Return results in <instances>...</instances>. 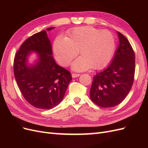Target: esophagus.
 I'll use <instances>...</instances> for the list:
<instances>
[{
	"label": "esophagus",
	"instance_id": "1",
	"mask_svg": "<svg viewBox=\"0 0 148 148\" xmlns=\"http://www.w3.org/2000/svg\"><path fill=\"white\" fill-rule=\"evenodd\" d=\"M80 75L78 73H72L71 76H72V78H76V77H78Z\"/></svg>",
	"mask_w": 148,
	"mask_h": 148
}]
</instances>
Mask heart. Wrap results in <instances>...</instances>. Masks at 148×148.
Instances as JSON below:
<instances>
[{"label": "heart", "instance_id": "1", "mask_svg": "<svg viewBox=\"0 0 148 148\" xmlns=\"http://www.w3.org/2000/svg\"><path fill=\"white\" fill-rule=\"evenodd\" d=\"M116 49L114 35L108 30H101L91 26L69 30L66 38L59 36L53 42L56 59L64 66H68L78 53L72 64L76 71H84L92 67L102 69L112 60Z\"/></svg>", "mask_w": 148, "mask_h": 148}]
</instances>
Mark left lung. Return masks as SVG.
Listing matches in <instances>:
<instances>
[{"mask_svg": "<svg viewBox=\"0 0 148 148\" xmlns=\"http://www.w3.org/2000/svg\"><path fill=\"white\" fill-rule=\"evenodd\" d=\"M119 44L109 66L93 77L90 89L92 101L101 107L120 104L130 91L134 82L135 55L127 38L117 31Z\"/></svg>", "mask_w": 148, "mask_h": 148, "instance_id": "obj_1", "label": "left lung"}]
</instances>
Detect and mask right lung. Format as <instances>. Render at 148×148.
I'll return each instance as SVG.
<instances>
[{
  "instance_id": "1",
  "label": "right lung",
  "mask_w": 148,
  "mask_h": 148,
  "mask_svg": "<svg viewBox=\"0 0 148 148\" xmlns=\"http://www.w3.org/2000/svg\"><path fill=\"white\" fill-rule=\"evenodd\" d=\"M32 51L37 53L38 60L29 66L27 57ZM52 55L44 30L26 39L15 56L13 71L18 86L26 101L38 109H51L59 104L72 79L70 71L58 65Z\"/></svg>"
}]
</instances>
